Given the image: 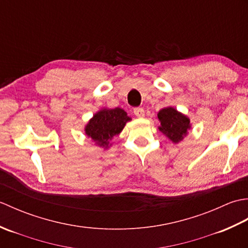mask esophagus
Here are the masks:
<instances>
[{
	"instance_id": "esophagus-1",
	"label": "esophagus",
	"mask_w": 248,
	"mask_h": 248,
	"mask_svg": "<svg viewBox=\"0 0 248 248\" xmlns=\"http://www.w3.org/2000/svg\"><path fill=\"white\" fill-rule=\"evenodd\" d=\"M133 113L136 117H139V118H143L145 116V110L143 108H135L133 109Z\"/></svg>"
}]
</instances>
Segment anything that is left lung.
<instances>
[{"label": "left lung", "mask_w": 248, "mask_h": 248, "mask_svg": "<svg viewBox=\"0 0 248 248\" xmlns=\"http://www.w3.org/2000/svg\"><path fill=\"white\" fill-rule=\"evenodd\" d=\"M157 118L161 123L159 130L175 144L181 141L191 129L189 118L171 107L162 108Z\"/></svg>", "instance_id": "1"}]
</instances>
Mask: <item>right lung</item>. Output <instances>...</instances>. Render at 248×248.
<instances>
[{
  "instance_id": "add662e5",
  "label": "right lung",
  "mask_w": 248,
  "mask_h": 248,
  "mask_svg": "<svg viewBox=\"0 0 248 248\" xmlns=\"http://www.w3.org/2000/svg\"><path fill=\"white\" fill-rule=\"evenodd\" d=\"M131 118L123 108H102L85 125V133L102 148H108L109 140L118 135Z\"/></svg>"
}]
</instances>
